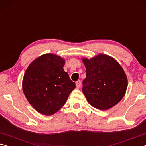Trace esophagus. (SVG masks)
<instances>
[{"mask_svg":"<svg viewBox=\"0 0 146 146\" xmlns=\"http://www.w3.org/2000/svg\"><path fill=\"white\" fill-rule=\"evenodd\" d=\"M76 88H80V86H81V81L78 80L77 82H76Z\"/></svg>","mask_w":146,"mask_h":146,"instance_id":"esophagus-1","label":"esophagus"}]
</instances>
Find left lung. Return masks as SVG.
<instances>
[{
    "mask_svg": "<svg viewBox=\"0 0 146 146\" xmlns=\"http://www.w3.org/2000/svg\"><path fill=\"white\" fill-rule=\"evenodd\" d=\"M82 60L86 73L82 92L89 104L100 110H108L117 104L124 97L128 84L120 64L114 58L102 53Z\"/></svg>",
    "mask_w": 146,
    "mask_h": 146,
    "instance_id": "1",
    "label": "left lung"
}]
</instances>
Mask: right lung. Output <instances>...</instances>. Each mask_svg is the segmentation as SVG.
I'll list each match as a JSON object with an SVG mask.
<instances>
[{
    "label": "right lung",
    "mask_w": 146,
    "mask_h": 146,
    "mask_svg": "<svg viewBox=\"0 0 146 146\" xmlns=\"http://www.w3.org/2000/svg\"><path fill=\"white\" fill-rule=\"evenodd\" d=\"M64 58L47 53L35 59L24 73V95L42 115L51 116L58 111L75 88V83L64 70Z\"/></svg>",
    "instance_id": "1"
}]
</instances>
